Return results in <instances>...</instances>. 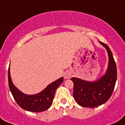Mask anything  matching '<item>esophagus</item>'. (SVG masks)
<instances>
[{
    "label": "esophagus",
    "instance_id": "esophagus-1",
    "mask_svg": "<svg viewBox=\"0 0 125 125\" xmlns=\"http://www.w3.org/2000/svg\"><path fill=\"white\" fill-rule=\"evenodd\" d=\"M72 76L71 73H70L69 71H66L65 73H64V78L65 79H68L70 78Z\"/></svg>",
    "mask_w": 125,
    "mask_h": 125
}]
</instances>
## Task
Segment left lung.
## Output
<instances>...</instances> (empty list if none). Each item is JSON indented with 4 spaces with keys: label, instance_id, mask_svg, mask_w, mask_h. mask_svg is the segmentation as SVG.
<instances>
[{
    "label": "left lung",
    "instance_id": "obj_1",
    "mask_svg": "<svg viewBox=\"0 0 125 125\" xmlns=\"http://www.w3.org/2000/svg\"><path fill=\"white\" fill-rule=\"evenodd\" d=\"M107 50L109 58L108 68L106 74L94 82H85L76 78L71 80L74 83L73 96L78 105L83 107L94 108L108 101L112 96L116 79L117 67L112 51L106 43L100 42Z\"/></svg>",
    "mask_w": 125,
    "mask_h": 125
}]
</instances>
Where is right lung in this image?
Segmentation results:
<instances>
[{"label":"right lung","mask_w":125,"mask_h":125,"mask_svg":"<svg viewBox=\"0 0 125 125\" xmlns=\"http://www.w3.org/2000/svg\"><path fill=\"white\" fill-rule=\"evenodd\" d=\"M63 82V78H61L49 84L43 91L38 94L27 95L23 94L14 86L10 77V67L8 69L9 87L13 98L21 108L30 112H42L47 110L52 105L56 90Z\"/></svg>","instance_id":"right-lung-1"}]
</instances>
